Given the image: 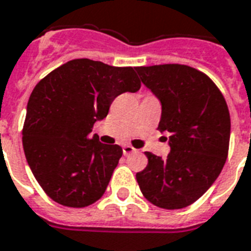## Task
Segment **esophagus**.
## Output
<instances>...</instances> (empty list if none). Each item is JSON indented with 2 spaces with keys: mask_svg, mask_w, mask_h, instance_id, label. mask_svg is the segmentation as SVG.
I'll list each match as a JSON object with an SVG mask.
<instances>
[{
  "mask_svg": "<svg viewBox=\"0 0 251 251\" xmlns=\"http://www.w3.org/2000/svg\"><path fill=\"white\" fill-rule=\"evenodd\" d=\"M122 151H124V155H130V154L135 153V149L130 145H125L124 148H122Z\"/></svg>",
  "mask_w": 251,
  "mask_h": 251,
  "instance_id": "obj_1",
  "label": "esophagus"
}]
</instances>
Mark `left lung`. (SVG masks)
<instances>
[{
    "mask_svg": "<svg viewBox=\"0 0 251 251\" xmlns=\"http://www.w3.org/2000/svg\"><path fill=\"white\" fill-rule=\"evenodd\" d=\"M135 70L161 102L158 129L168 133L170 145L165 159L145 153L148 166L137 173V182L153 205L182 209L203 196L224 168L229 151V109L220 89L197 69L166 64Z\"/></svg>",
    "mask_w": 251,
    "mask_h": 251,
    "instance_id": "1",
    "label": "left lung"
}]
</instances>
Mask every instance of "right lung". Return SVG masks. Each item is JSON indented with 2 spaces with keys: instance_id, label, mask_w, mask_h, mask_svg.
Here are the masks:
<instances>
[{
  "instance_id": "add662e5",
  "label": "right lung",
  "mask_w": 251,
  "mask_h": 251,
  "mask_svg": "<svg viewBox=\"0 0 251 251\" xmlns=\"http://www.w3.org/2000/svg\"><path fill=\"white\" fill-rule=\"evenodd\" d=\"M140 88L135 68L88 58L72 59L37 83L27 102L22 145L33 176L53 201L85 207L103 196L122 149L89 134L114 98Z\"/></svg>"
}]
</instances>
